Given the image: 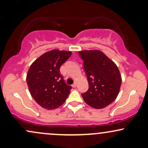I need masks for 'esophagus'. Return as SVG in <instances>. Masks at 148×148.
Returning <instances> with one entry per match:
<instances>
[{"label": "esophagus", "instance_id": "obj_1", "mask_svg": "<svg viewBox=\"0 0 148 148\" xmlns=\"http://www.w3.org/2000/svg\"><path fill=\"white\" fill-rule=\"evenodd\" d=\"M72 86L73 88H75L76 86V83H74V84H72Z\"/></svg>", "mask_w": 148, "mask_h": 148}]
</instances>
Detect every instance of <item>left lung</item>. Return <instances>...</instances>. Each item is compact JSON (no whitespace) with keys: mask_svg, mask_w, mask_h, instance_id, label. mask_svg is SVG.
Listing matches in <instances>:
<instances>
[{"mask_svg":"<svg viewBox=\"0 0 148 148\" xmlns=\"http://www.w3.org/2000/svg\"><path fill=\"white\" fill-rule=\"evenodd\" d=\"M89 88L81 94L85 102L95 108H103L116 99L121 86L120 71L111 59L98 50L79 51Z\"/></svg>","mask_w":148,"mask_h":148,"instance_id":"1","label":"left lung"}]
</instances>
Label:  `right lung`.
Listing matches in <instances>:
<instances>
[{"label": "right lung", "mask_w": 148, "mask_h": 148, "mask_svg": "<svg viewBox=\"0 0 148 148\" xmlns=\"http://www.w3.org/2000/svg\"><path fill=\"white\" fill-rule=\"evenodd\" d=\"M72 52L50 51L33 62L28 69L26 81L30 95L42 108L55 109L63 104L72 87L64 83L60 68Z\"/></svg>", "instance_id": "add662e5"}]
</instances>
